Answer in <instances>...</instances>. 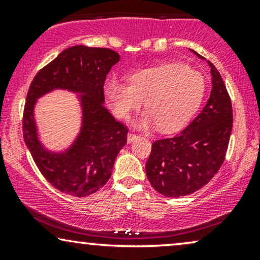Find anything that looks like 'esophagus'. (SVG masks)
I'll return each instance as SVG.
<instances>
[{
  "label": "esophagus",
  "mask_w": 260,
  "mask_h": 260,
  "mask_svg": "<svg viewBox=\"0 0 260 260\" xmlns=\"http://www.w3.org/2000/svg\"><path fill=\"white\" fill-rule=\"evenodd\" d=\"M138 134H136V133H132V132H129L127 134V140H128V143H132V142H134V140H136L137 138H138Z\"/></svg>",
  "instance_id": "esophagus-1"
}]
</instances>
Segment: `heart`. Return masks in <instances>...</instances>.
<instances>
[{
	"label": "heart",
	"instance_id": "heart-1",
	"mask_svg": "<svg viewBox=\"0 0 260 260\" xmlns=\"http://www.w3.org/2000/svg\"><path fill=\"white\" fill-rule=\"evenodd\" d=\"M128 83L110 79L105 94L118 118L126 120L142 106L145 111L137 124L149 128L157 124L162 132H175L193 117L207 91L199 71L171 63L142 68L128 76Z\"/></svg>",
	"mask_w": 260,
	"mask_h": 260
}]
</instances>
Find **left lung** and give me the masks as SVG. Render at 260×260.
Returning a JSON list of instances; mask_svg holds the SVG:
<instances>
[{
  "instance_id": "left-lung-1",
  "label": "left lung",
  "mask_w": 260,
  "mask_h": 260,
  "mask_svg": "<svg viewBox=\"0 0 260 260\" xmlns=\"http://www.w3.org/2000/svg\"><path fill=\"white\" fill-rule=\"evenodd\" d=\"M209 66L213 89L202 112L182 132L151 145L145 172L154 189L165 197L177 198L201 189L225 160L234 121L232 104L219 71L211 62Z\"/></svg>"
}]
</instances>
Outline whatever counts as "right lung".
I'll return each instance as SVG.
<instances>
[{
  "label": "right lung",
  "instance_id": "right-lung-1",
  "mask_svg": "<svg viewBox=\"0 0 260 260\" xmlns=\"http://www.w3.org/2000/svg\"><path fill=\"white\" fill-rule=\"evenodd\" d=\"M120 55L105 47L78 45L66 49L37 73L23 112V137L41 175L62 193L88 197L111 177L116 156L127 143L128 128L104 106V84ZM52 88L82 92L83 124L79 138L64 153H51L37 140L34 105Z\"/></svg>",
  "mask_w": 260,
  "mask_h": 260
}]
</instances>
